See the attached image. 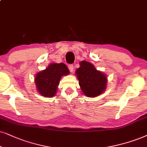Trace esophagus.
Segmentation results:
<instances>
[{
	"label": "esophagus",
	"mask_w": 147,
	"mask_h": 147,
	"mask_svg": "<svg viewBox=\"0 0 147 147\" xmlns=\"http://www.w3.org/2000/svg\"><path fill=\"white\" fill-rule=\"evenodd\" d=\"M68 69H69L70 72H73V70H74V66H73V65H72V64L69 65V66H68Z\"/></svg>",
	"instance_id": "esophagus-1"
}]
</instances>
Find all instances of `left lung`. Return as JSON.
<instances>
[{
  "mask_svg": "<svg viewBox=\"0 0 147 147\" xmlns=\"http://www.w3.org/2000/svg\"><path fill=\"white\" fill-rule=\"evenodd\" d=\"M79 64L80 67L76 70L75 73L83 94L90 98L102 94L107 88V76L96 70L90 62L81 61Z\"/></svg>",
  "mask_w": 147,
  "mask_h": 147,
  "instance_id": "obj_1",
  "label": "left lung"
}]
</instances>
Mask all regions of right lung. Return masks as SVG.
Returning a JSON list of instances; mask_svg holds the SVG:
<instances>
[{"mask_svg":"<svg viewBox=\"0 0 147 147\" xmlns=\"http://www.w3.org/2000/svg\"><path fill=\"white\" fill-rule=\"evenodd\" d=\"M69 73V70L64 63H52L45 70L36 74L34 83L37 91L42 96L52 98L56 94L61 77Z\"/></svg>","mask_w":147,"mask_h":147,"instance_id":"add662e5","label":"right lung"}]
</instances>
